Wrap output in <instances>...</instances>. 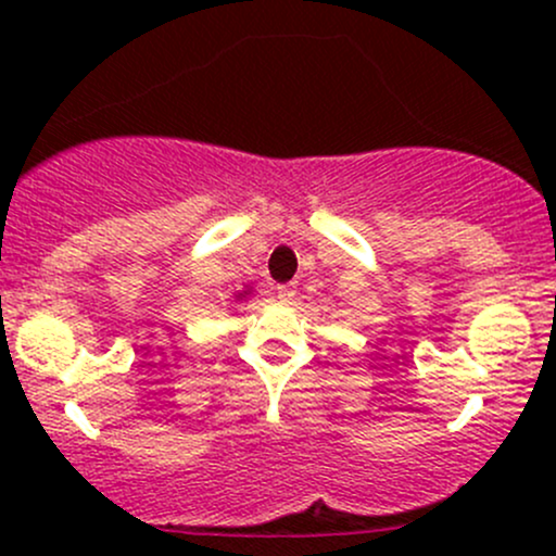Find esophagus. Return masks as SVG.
Instances as JSON below:
<instances>
[{
  "label": "esophagus",
  "mask_w": 556,
  "mask_h": 556,
  "mask_svg": "<svg viewBox=\"0 0 556 556\" xmlns=\"http://www.w3.org/2000/svg\"><path fill=\"white\" fill-rule=\"evenodd\" d=\"M277 295H279V300H282V303H290V300H295V295H298L295 285H279Z\"/></svg>",
  "instance_id": "34e87169"
}]
</instances>
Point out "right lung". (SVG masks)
I'll list each match as a JSON object with an SVG mask.
<instances>
[{
	"instance_id": "1",
	"label": "right lung",
	"mask_w": 556,
	"mask_h": 556,
	"mask_svg": "<svg viewBox=\"0 0 556 556\" xmlns=\"http://www.w3.org/2000/svg\"><path fill=\"white\" fill-rule=\"evenodd\" d=\"M251 287H245V290H240V292H235V300H238V303H240V300H245L248 295H251Z\"/></svg>"
}]
</instances>
